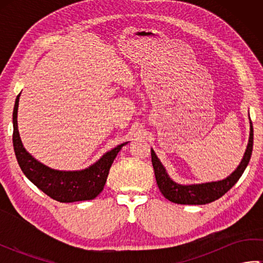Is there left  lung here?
Here are the masks:
<instances>
[{
  "label": "left lung",
  "instance_id": "left-lung-1",
  "mask_svg": "<svg viewBox=\"0 0 263 263\" xmlns=\"http://www.w3.org/2000/svg\"><path fill=\"white\" fill-rule=\"evenodd\" d=\"M253 149V125L252 121L250 120V139L248 148L245 150L244 157L238 165L237 168L225 180L202 183V184H192V185H181L174 181H172L170 176L161 165L159 159L152 149V163L154 166L156 181H157L160 192L163 193L166 199L174 203L178 204H205L212 201L219 199L227 191L235 185V183L242 176L245 168L251 159Z\"/></svg>",
  "mask_w": 263,
  "mask_h": 263
}]
</instances>
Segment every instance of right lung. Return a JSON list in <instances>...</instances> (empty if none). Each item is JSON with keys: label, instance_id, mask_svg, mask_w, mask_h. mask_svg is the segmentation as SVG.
Instances as JSON below:
<instances>
[{"label": "right lung", "instance_id": "obj_1", "mask_svg": "<svg viewBox=\"0 0 263 263\" xmlns=\"http://www.w3.org/2000/svg\"><path fill=\"white\" fill-rule=\"evenodd\" d=\"M19 97L20 93L16 96L13 109L12 140L15 157L24 174L44 193L60 202H76L96 198L103 191L115 157L127 142L106 153L97 163L83 171L62 172L49 168L31 157L22 146L16 121Z\"/></svg>", "mask_w": 263, "mask_h": 263}]
</instances>
